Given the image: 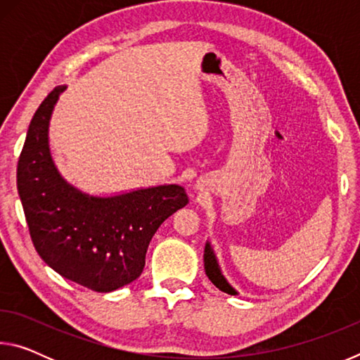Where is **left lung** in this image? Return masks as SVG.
Returning <instances> with one entry per match:
<instances>
[{"label":"left lung","mask_w":360,"mask_h":360,"mask_svg":"<svg viewBox=\"0 0 360 360\" xmlns=\"http://www.w3.org/2000/svg\"><path fill=\"white\" fill-rule=\"evenodd\" d=\"M203 260H205V271H206V276L210 278V281L216 285L219 290L225 292V294L229 295H238V292H236L233 288H231V284L225 279V276L222 275V270L221 266H219V262L216 257V252L214 249H212L211 243L206 241L205 245V254H203Z\"/></svg>","instance_id":"obj_1"}]
</instances>
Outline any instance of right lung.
Wrapping results in <instances>:
<instances>
[{
  "label": "right lung",
  "mask_w": 360,
  "mask_h": 360,
  "mask_svg": "<svg viewBox=\"0 0 360 360\" xmlns=\"http://www.w3.org/2000/svg\"><path fill=\"white\" fill-rule=\"evenodd\" d=\"M65 90L53 89L30 122L17 188L39 257L70 281L112 292L139 278L152 236L188 198L179 184L105 197L70 184L49 148V124Z\"/></svg>",
  "instance_id": "1"
}]
</instances>
